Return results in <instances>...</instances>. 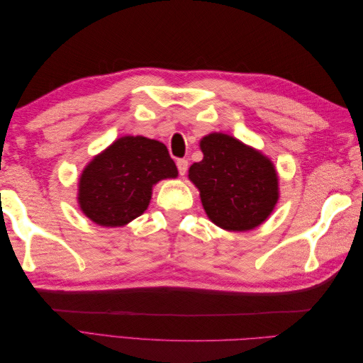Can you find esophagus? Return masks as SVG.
Segmentation results:
<instances>
[{"instance_id":"34e87169","label":"esophagus","mask_w":363,"mask_h":363,"mask_svg":"<svg viewBox=\"0 0 363 363\" xmlns=\"http://www.w3.org/2000/svg\"><path fill=\"white\" fill-rule=\"evenodd\" d=\"M188 167H189V163H188V160H186V159H179L177 160V168H179L180 175L186 174V171H188Z\"/></svg>"}]
</instances>
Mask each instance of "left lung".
<instances>
[{"label":"left lung","instance_id":"1","mask_svg":"<svg viewBox=\"0 0 363 363\" xmlns=\"http://www.w3.org/2000/svg\"><path fill=\"white\" fill-rule=\"evenodd\" d=\"M200 147L204 157L189 168V179L211 221L233 232L260 225L279 199L271 160L223 133L203 138Z\"/></svg>","mask_w":363,"mask_h":363}]
</instances>
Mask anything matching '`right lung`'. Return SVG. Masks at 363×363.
I'll return each instance as SVG.
<instances>
[{"mask_svg":"<svg viewBox=\"0 0 363 363\" xmlns=\"http://www.w3.org/2000/svg\"><path fill=\"white\" fill-rule=\"evenodd\" d=\"M177 174L162 142L144 136L119 138L83 171L80 208L100 225H124L147 211L152 184Z\"/></svg>","mask_w":363,"mask_h":363,"instance_id":"1","label":"right lung"}]
</instances>
